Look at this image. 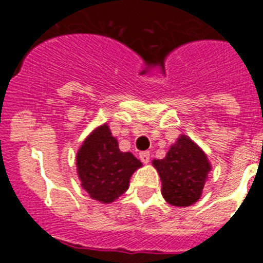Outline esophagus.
<instances>
[{
	"label": "esophagus",
	"instance_id": "1",
	"mask_svg": "<svg viewBox=\"0 0 263 263\" xmlns=\"http://www.w3.org/2000/svg\"><path fill=\"white\" fill-rule=\"evenodd\" d=\"M139 159L142 160L143 163H148V160H150V153L148 152L139 153Z\"/></svg>",
	"mask_w": 263,
	"mask_h": 263
}]
</instances>
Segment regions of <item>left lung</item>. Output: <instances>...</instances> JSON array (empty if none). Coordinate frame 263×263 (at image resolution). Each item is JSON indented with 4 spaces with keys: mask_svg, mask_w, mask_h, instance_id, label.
I'll list each match as a JSON object with an SVG mask.
<instances>
[{
    "mask_svg": "<svg viewBox=\"0 0 263 263\" xmlns=\"http://www.w3.org/2000/svg\"><path fill=\"white\" fill-rule=\"evenodd\" d=\"M162 180L166 201L176 206H188L201 196L211 164L200 147L182 136L170 147L164 159L153 162Z\"/></svg>",
    "mask_w": 263,
    "mask_h": 263,
    "instance_id": "8db88e82",
    "label": "left lung"
}]
</instances>
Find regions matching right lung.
I'll return each instance as SVG.
<instances>
[{"mask_svg": "<svg viewBox=\"0 0 263 263\" xmlns=\"http://www.w3.org/2000/svg\"><path fill=\"white\" fill-rule=\"evenodd\" d=\"M81 185L89 196L111 203L129 188L130 176L142 163L132 153H122L108 125L97 127L84 141L76 158Z\"/></svg>", "mask_w": 263, "mask_h": 263, "instance_id": "obj_1", "label": "right lung"}]
</instances>
